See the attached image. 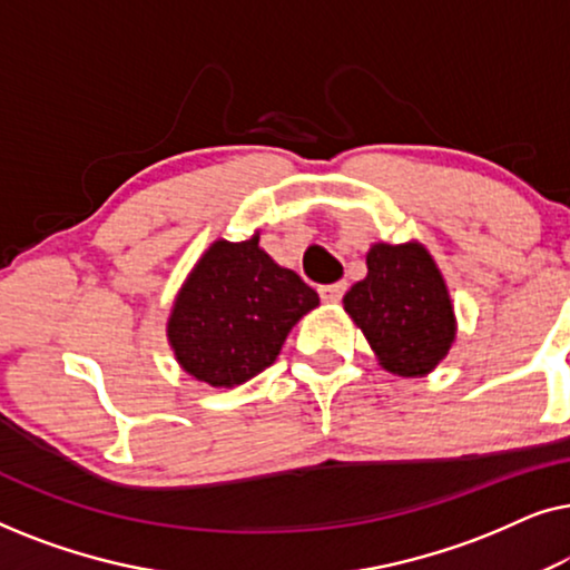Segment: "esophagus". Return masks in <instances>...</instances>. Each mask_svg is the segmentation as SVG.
Masks as SVG:
<instances>
[{
	"label": "esophagus",
	"mask_w": 570,
	"mask_h": 570,
	"mask_svg": "<svg viewBox=\"0 0 570 570\" xmlns=\"http://www.w3.org/2000/svg\"><path fill=\"white\" fill-rule=\"evenodd\" d=\"M345 291H347V283H330L318 287V295H322L324 303H340Z\"/></svg>",
	"instance_id": "1"
}]
</instances>
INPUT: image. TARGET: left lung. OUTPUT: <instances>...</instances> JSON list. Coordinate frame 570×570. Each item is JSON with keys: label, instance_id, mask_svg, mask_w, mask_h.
Listing matches in <instances>:
<instances>
[{"label": "left lung", "instance_id": "8db88e82", "mask_svg": "<svg viewBox=\"0 0 570 570\" xmlns=\"http://www.w3.org/2000/svg\"><path fill=\"white\" fill-rule=\"evenodd\" d=\"M368 275L342 298L379 365L394 376L435 371L456 340V314L439 264L420 240H379L365 254Z\"/></svg>", "mask_w": 570, "mask_h": 570}]
</instances>
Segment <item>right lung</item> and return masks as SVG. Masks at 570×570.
Here are the masks:
<instances>
[{
    "instance_id": "1",
    "label": "right lung",
    "mask_w": 570,
    "mask_h": 570,
    "mask_svg": "<svg viewBox=\"0 0 570 570\" xmlns=\"http://www.w3.org/2000/svg\"><path fill=\"white\" fill-rule=\"evenodd\" d=\"M318 295L252 238H217L170 306L166 337L176 363L199 384L233 389L277 361L287 334Z\"/></svg>"
}]
</instances>
